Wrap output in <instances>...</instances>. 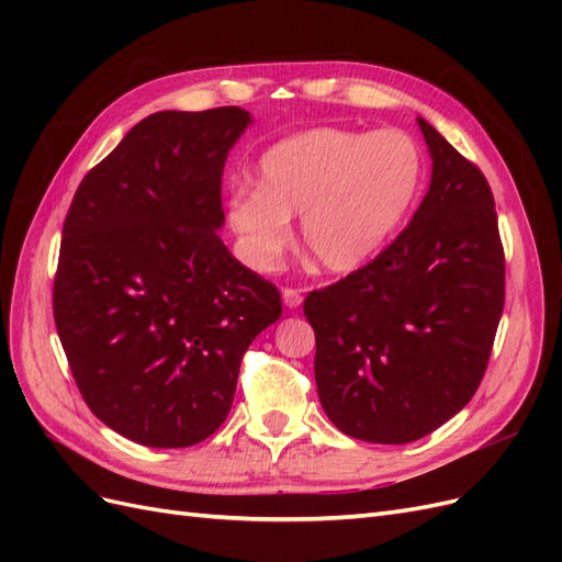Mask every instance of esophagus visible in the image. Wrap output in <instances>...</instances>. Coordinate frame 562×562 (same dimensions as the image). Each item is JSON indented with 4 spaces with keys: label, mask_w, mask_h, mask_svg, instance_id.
<instances>
[{
    "label": "esophagus",
    "mask_w": 562,
    "mask_h": 562,
    "mask_svg": "<svg viewBox=\"0 0 562 562\" xmlns=\"http://www.w3.org/2000/svg\"><path fill=\"white\" fill-rule=\"evenodd\" d=\"M283 304L288 310H297L302 304V293L297 291V288H283Z\"/></svg>",
    "instance_id": "34e87169"
}]
</instances>
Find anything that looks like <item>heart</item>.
I'll use <instances>...</instances> for the list:
<instances>
[{
	"mask_svg": "<svg viewBox=\"0 0 562 562\" xmlns=\"http://www.w3.org/2000/svg\"><path fill=\"white\" fill-rule=\"evenodd\" d=\"M424 180V155L398 128H310L271 145L258 161V187H236L227 227L241 260L255 271L279 269L302 241L323 269L347 274L370 262L413 213Z\"/></svg>",
	"mask_w": 562,
	"mask_h": 562,
	"instance_id": "heart-1",
	"label": "heart"
}]
</instances>
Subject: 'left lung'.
<instances>
[{
    "label": "left lung",
    "mask_w": 562,
    "mask_h": 562,
    "mask_svg": "<svg viewBox=\"0 0 562 562\" xmlns=\"http://www.w3.org/2000/svg\"><path fill=\"white\" fill-rule=\"evenodd\" d=\"M431 182L396 241L304 300L314 375L339 431L403 446L454 417L479 389L504 310L495 199L427 119Z\"/></svg>",
    "instance_id": "obj_1"
}]
</instances>
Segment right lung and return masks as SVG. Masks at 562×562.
Wrapping results in <instances>:
<instances>
[{"label": "right lung", "mask_w": 562, "mask_h": 562, "mask_svg": "<svg viewBox=\"0 0 562 562\" xmlns=\"http://www.w3.org/2000/svg\"><path fill=\"white\" fill-rule=\"evenodd\" d=\"M241 108L166 110L81 180L63 225L54 318L91 413L147 448H190L227 419L246 349L281 316L225 225Z\"/></svg>", "instance_id": "1"}]
</instances>
